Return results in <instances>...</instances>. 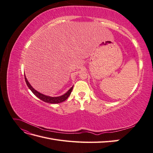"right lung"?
Segmentation results:
<instances>
[{"instance_id": "add662e5", "label": "right lung", "mask_w": 153, "mask_h": 153, "mask_svg": "<svg viewBox=\"0 0 153 153\" xmlns=\"http://www.w3.org/2000/svg\"><path fill=\"white\" fill-rule=\"evenodd\" d=\"M25 82L28 86V87L29 88V89L32 92V93H33L36 96L38 97L39 99H40L41 100H42L46 103H52V104H55V103H62L63 101H65L68 97L69 96V95L71 94V91L73 90V86H72L70 89H69L65 94H64L61 96H57V97H51L49 96H47V95H45L43 94H41L39 92L37 91L36 90H35L33 87H32V85L29 84V81L27 80V78L25 75Z\"/></svg>"}]
</instances>
